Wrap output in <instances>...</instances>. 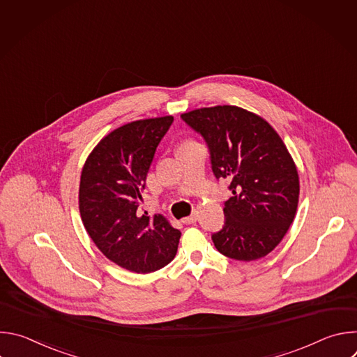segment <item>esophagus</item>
Masks as SVG:
<instances>
[{
  "label": "esophagus",
  "mask_w": 357,
  "mask_h": 357,
  "mask_svg": "<svg viewBox=\"0 0 357 357\" xmlns=\"http://www.w3.org/2000/svg\"><path fill=\"white\" fill-rule=\"evenodd\" d=\"M196 220H197V213H192L190 216L183 218V219H182V223H185V225H193V223H196Z\"/></svg>",
  "instance_id": "obj_1"
}]
</instances>
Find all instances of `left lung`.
Masks as SVG:
<instances>
[{"instance_id": "left-lung-1", "label": "left lung", "mask_w": 357, "mask_h": 357, "mask_svg": "<svg viewBox=\"0 0 357 357\" xmlns=\"http://www.w3.org/2000/svg\"><path fill=\"white\" fill-rule=\"evenodd\" d=\"M182 120L211 151L215 176L230 181L225 226L212 234L223 256L252 261L266 257L288 231L298 208L295 162L277 131L260 116L237 106L203 107Z\"/></svg>"}]
</instances>
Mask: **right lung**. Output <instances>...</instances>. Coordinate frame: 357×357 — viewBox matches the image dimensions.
<instances>
[{"instance_id":"1","label":"right lung","mask_w":357,"mask_h":357,"mask_svg":"<svg viewBox=\"0 0 357 357\" xmlns=\"http://www.w3.org/2000/svg\"><path fill=\"white\" fill-rule=\"evenodd\" d=\"M172 121L165 116L116 128L94 146L82 169L79 211L86 231L109 260L138 274L171 263L181 238L162 215L138 213L148 169Z\"/></svg>"}]
</instances>
